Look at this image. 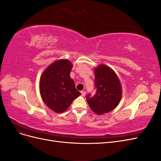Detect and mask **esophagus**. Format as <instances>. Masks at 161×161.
I'll return each mask as SVG.
<instances>
[{
    "instance_id": "1",
    "label": "esophagus",
    "mask_w": 161,
    "mask_h": 161,
    "mask_svg": "<svg viewBox=\"0 0 161 161\" xmlns=\"http://www.w3.org/2000/svg\"><path fill=\"white\" fill-rule=\"evenodd\" d=\"M81 95H82V96H85V95H86V91H81Z\"/></svg>"
}]
</instances>
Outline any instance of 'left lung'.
<instances>
[{
	"label": "left lung",
	"instance_id": "left-lung-1",
	"mask_svg": "<svg viewBox=\"0 0 161 161\" xmlns=\"http://www.w3.org/2000/svg\"><path fill=\"white\" fill-rule=\"evenodd\" d=\"M95 86L97 91L93 97L86 95L91 109L97 115L114 110L121 98V86L116 73L109 66L100 64L94 69Z\"/></svg>",
	"mask_w": 161,
	"mask_h": 161
}]
</instances>
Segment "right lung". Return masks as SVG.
Returning a JSON list of instances; mask_svg holds the SVG:
<instances>
[{"label": "right lung", "mask_w": 161, "mask_h": 161, "mask_svg": "<svg viewBox=\"0 0 161 161\" xmlns=\"http://www.w3.org/2000/svg\"><path fill=\"white\" fill-rule=\"evenodd\" d=\"M72 68V64L69 60H58L48 66L40 77L42 99L56 113L65 111L73 100L80 95L70 76Z\"/></svg>", "instance_id": "right-lung-1"}]
</instances>
